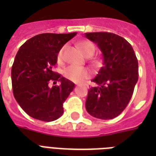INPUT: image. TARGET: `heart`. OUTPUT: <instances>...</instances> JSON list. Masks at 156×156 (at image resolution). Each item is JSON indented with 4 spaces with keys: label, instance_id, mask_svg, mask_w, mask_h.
<instances>
[{
    "label": "heart",
    "instance_id": "heart-1",
    "mask_svg": "<svg viewBox=\"0 0 156 156\" xmlns=\"http://www.w3.org/2000/svg\"><path fill=\"white\" fill-rule=\"evenodd\" d=\"M78 48H80L81 52L86 56H91L95 51V46L92 42L84 40L78 44ZM65 47L61 48L57 53V61H61L63 59V53ZM90 75V72L88 69L85 67H78V66H69L64 70V76L68 80L79 83L86 78H89Z\"/></svg>",
    "mask_w": 156,
    "mask_h": 156
}]
</instances>
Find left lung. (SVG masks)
<instances>
[{
    "label": "left lung",
    "mask_w": 156,
    "mask_h": 156,
    "mask_svg": "<svg viewBox=\"0 0 156 156\" xmlns=\"http://www.w3.org/2000/svg\"><path fill=\"white\" fill-rule=\"evenodd\" d=\"M103 52L104 63L92 82L86 100L88 113L109 120L119 116L128 105L138 79V63L131 44L121 36L109 32L86 33Z\"/></svg>",
    "instance_id": "left-lung-1"
}]
</instances>
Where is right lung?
<instances>
[{
  "instance_id": "right-lung-1",
  "label": "right lung",
  "mask_w": 156,
  "mask_h": 156,
  "mask_svg": "<svg viewBox=\"0 0 156 156\" xmlns=\"http://www.w3.org/2000/svg\"><path fill=\"white\" fill-rule=\"evenodd\" d=\"M77 35L44 33L26 41L16 54L11 69L13 96L26 113L43 121L62 116L63 104L74 88V83L53 71L57 53ZM61 85L48 87L50 81Z\"/></svg>"
}]
</instances>
